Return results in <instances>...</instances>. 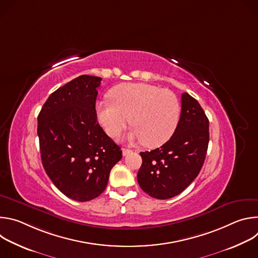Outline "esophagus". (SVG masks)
I'll use <instances>...</instances> for the list:
<instances>
[{
	"label": "esophagus",
	"instance_id": "obj_1",
	"mask_svg": "<svg viewBox=\"0 0 258 258\" xmlns=\"http://www.w3.org/2000/svg\"><path fill=\"white\" fill-rule=\"evenodd\" d=\"M130 153H133V150L127 149V148H123V149H122V155H123V156H126V155H128Z\"/></svg>",
	"mask_w": 258,
	"mask_h": 258
}]
</instances>
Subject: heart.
<instances>
[{"instance_id":"heart-1","label":"heart","mask_w":258,"mask_h":258,"mask_svg":"<svg viewBox=\"0 0 258 258\" xmlns=\"http://www.w3.org/2000/svg\"><path fill=\"white\" fill-rule=\"evenodd\" d=\"M110 98L111 101L97 105L98 120L110 137H118L130 118L134 131L128 139L149 148L163 145L173 135L180 106L171 91L150 84L127 83L115 87Z\"/></svg>"}]
</instances>
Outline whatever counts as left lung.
<instances>
[{
  "mask_svg": "<svg viewBox=\"0 0 258 258\" xmlns=\"http://www.w3.org/2000/svg\"><path fill=\"white\" fill-rule=\"evenodd\" d=\"M209 143V121L188 93L181 95V111L171 138L159 148L141 152L137 178L141 189L156 199H169L185 190L199 174Z\"/></svg>",
  "mask_w": 258,
  "mask_h": 258,
  "instance_id": "obj_1",
  "label": "left lung"
}]
</instances>
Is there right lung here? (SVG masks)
Segmentation results:
<instances>
[{
    "label": "right lung",
    "instance_id": "add662e5",
    "mask_svg": "<svg viewBox=\"0 0 258 258\" xmlns=\"http://www.w3.org/2000/svg\"><path fill=\"white\" fill-rule=\"evenodd\" d=\"M101 81L87 75L72 80L50 95L38 116L46 173L60 192L80 202L103 193L110 170L122 157L97 120Z\"/></svg>",
    "mask_w": 258,
    "mask_h": 258
}]
</instances>
